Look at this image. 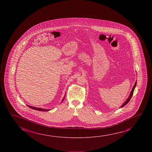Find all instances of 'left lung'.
I'll return each instance as SVG.
<instances>
[{"label": "left lung", "mask_w": 152, "mask_h": 152, "mask_svg": "<svg viewBox=\"0 0 152 152\" xmlns=\"http://www.w3.org/2000/svg\"><path fill=\"white\" fill-rule=\"evenodd\" d=\"M136 84H137V81L135 82L134 83V86H133L132 87V91L130 92V93L129 96V97L127 99V100L124 102V103L121 106V107H124V105H126L127 104V103H128V102H129L130 100L131 99V98H132V94H133V93H134V88H135V87H136Z\"/></svg>", "instance_id": "obj_1"}]
</instances>
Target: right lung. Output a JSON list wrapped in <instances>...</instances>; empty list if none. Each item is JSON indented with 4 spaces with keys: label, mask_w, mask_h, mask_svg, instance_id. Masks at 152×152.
<instances>
[{
    "label": "right lung",
    "mask_w": 152,
    "mask_h": 152,
    "mask_svg": "<svg viewBox=\"0 0 152 152\" xmlns=\"http://www.w3.org/2000/svg\"><path fill=\"white\" fill-rule=\"evenodd\" d=\"M64 98H65V96H64V97L63 98V99H62V102H63V101L64 100ZM27 106H28V107H30V108L32 109L35 110H37V111H49V110H50V109H42V108H39V107H34L30 106V105H27Z\"/></svg>",
    "instance_id": "right-lung-1"
}]
</instances>
